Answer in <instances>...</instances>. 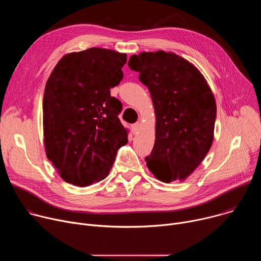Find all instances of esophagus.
Segmentation results:
<instances>
[{"mask_svg":"<svg viewBox=\"0 0 261 261\" xmlns=\"http://www.w3.org/2000/svg\"><path fill=\"white\" fill-rule=\"evenodd\" d=\"M140 127H141V124H140L139 122H136L135 124H133V125L131 126L132 132H133V133H137V131L140 129Z\"/></svg>","mask_w":261,"mask_h":261,"instance_id":"1","label":"esophagus"}]
</instances>
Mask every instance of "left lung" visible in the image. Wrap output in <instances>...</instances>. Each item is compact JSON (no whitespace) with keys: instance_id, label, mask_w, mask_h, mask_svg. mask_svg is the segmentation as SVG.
Listing matches in <instances>:
<instances>
[{"instance_id":"8db88e82","label":"left lung","mask_w":261,"mask_h":261,"mask_svg":"<svg viewBox=\"0 0 261 261\" xmlns=\"http://www.w3.org/2000/svg\"><path fill=\"white\" fill-rule=\"evenodd\" d=\"M129 67L150 91L156 139L146 166L161 181H181L202 162L212 146L217 115L213 92L189 61L158 50L131 56Z\"/></svg>"}]
</instances>
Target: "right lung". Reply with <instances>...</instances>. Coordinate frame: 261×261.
I'll return each instance as SVG.
<instances>
[{
    "instance_id": "add662e5",
    "label": "right lung",
    "mask_w": 261,
    "mask_h": 261,
    "mask_svg": "<svg viewBox=\"0 0 261 261\" xmlns=\"http://www.w3.org/2000/svg\"><path fill=\"white\" fill-rule=\"evenodd\" d=\"M127 55L92 47L65 55L49 75L43 97L45 153L67 182L86 187L104 179L128 130L122 103L110 89L123 80Z\"/></svg>"
}]
</instances>
